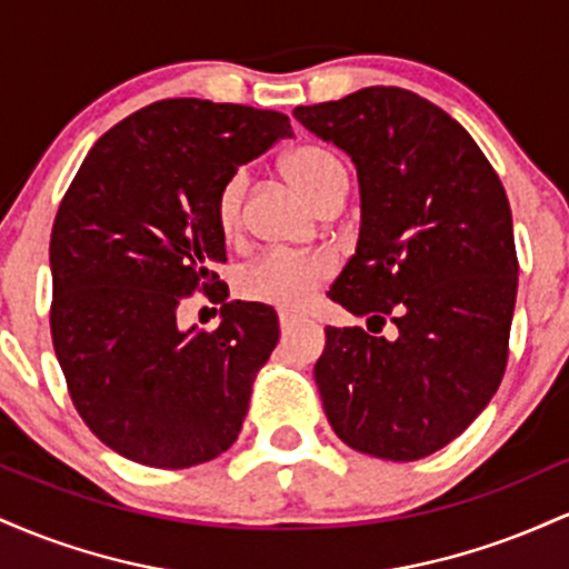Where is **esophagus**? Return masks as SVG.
<instances>
[{"instance_id":"obj_1","label":"esophagus","mask_w":569,"mask_h":569,"mask_svg":"<svg viewBox=\"0 0 569 569\" xmlns=\"http://www.w3.org/2000/svg\"><path fill=\"white\" fill-rule=\"evenodd\" d=\"M278 321H280V331H291L293 323H297V316H291V312H278Z\"/></svg>"}]
</instances>
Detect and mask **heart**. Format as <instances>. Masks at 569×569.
<instances>
[{"instance_id": "1", "label": "heart", "mask_w": 569, "mask_h": 569, "mask_svg": "<svg viewBox=\"0 0 569 569\" xmlns=\"http://www.w3.org/2000/svg\"><path fill=\"white\" fill-rule=\"evenodd\" d=\"M283 173L299 192L312 202H321L337 184H348L345 168L329 149L302 143L283 158ZM246 173H234L224 181L217 198V224L221 234L232 238L243 219ZM335 272V259L323 251L289 253L270 251L240 272L238 291L253 302H264L283 310H302Z\"/></svg>"}]
</instances>
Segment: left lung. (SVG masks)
Instances as JSON below:
<instances>
[{
    "instance_id": "8db88e82",
    "label": "left lung",
    "mask_w": 569,
    "mask_h": 569,
    "mask_svg": "<svg viewBox=\"0 0 569 569\" xmlns=\"http://www.w3.org/2000/svg\"><path fill=\"white\" fill-rule=\"evenodd\" d=\"M293 117L358 171L361 232L329 297L377 331L396 323L390 339L326 329L323 411L358 452L420 460L471 426L506 371L519 276L506 189L471 133L411 90L375 84Z\"/></svg>"
}]
</instances>
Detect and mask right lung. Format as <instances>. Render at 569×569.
I'll use <instances>...</instances> for the list:
<instances>
[{"label": "right lung", "mask_w": 569, "mask_h": 569, "mask_svg": "<svg viewBox=\"0 0 569 569\" xmlns=\"http://www.w3.org/2000/svg\"><path fill=\"white\" fill-rule=\"evenodd\" d=\"M286 136L289 117L270 109L166 98L107 130L63 194L53 348L77 411L117 455L189 468L238 439L278 345L276 310L224 302L213 331L179 329L176 316L200 286L227 299L213 272L227 262L219 189Z\"/></svg>", "instance_id": "right-lung-1"}]
</instances>
